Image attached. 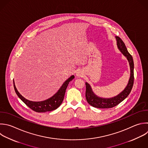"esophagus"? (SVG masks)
Instances as JSON below:
<instances>
[{"instance_id": "obj_1", "label": "esophagus", "mask_w": 148, "mask_h": 148, "mask_svg": "<svg viewBox=\"0 0 148 148\" xmlns=\"http://www.w3.org/2000/svg\"><path fill=\"white\" fill-rule=\"evenodd\" d=\"M82 74L81 72H80V71H79V72H77L76 73V75H77V76H79H79H80V77L82 76Z\"/></svg>"}]
</instances>
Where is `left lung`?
Segmentation results:
<instances>
[{
  "instance_id": "left-lung-1",
  "label": "left lung",
  "mask_w": 148,
  "mask_h": 148,
  "mask_svg": "<svg viewBox=\"0 0 148 148\" xmlns=\"http://www.w3.org/2000/svg\"><path fill=\"white\" fill-rule=\"evenodd\" d=\"M116 39L117 40V45L118 49L128 61L130 67V77L128 84L124 88V90L117 95L110 98H103L98 97L93 92L90 84L86 82V100L90 105L95 108H110L117 105L127 97V96L130 93L133 86L134 77V61L131 55L128 52L125 44L124 43L123 40L119 36H116Z\"/></svg>"
}]
</instances>
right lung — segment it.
I'll use <instances>...</instances> for the list:
<instances>
[{"mask_svg": "<svg viewBox=\"0 0 148 148\" xmlns=\"http://www.w3.org/2000/svg\"><path fill=\"white\" fill-rule=\"evenodd\" d=\"M75 76L73 75L71 76L69 79H68L62 85L58 91L51 98L40 102H35L29 101L25 99L23 96H22L18 90H17L14 82L13 81L14 83V88L15 91L18 95V97L32 110L36 112H50L51 110H54L58 108L61 104L62 103L64 95L65 94L66 89L68 87L69 83L74 79Z\"/></svg>", "mask_w": 148, "mask_h": 148, "instance_id": "right-lung-1", "label": "right lung"}]
</instances>
